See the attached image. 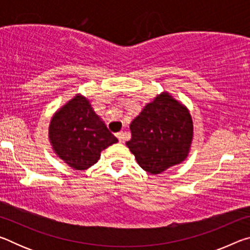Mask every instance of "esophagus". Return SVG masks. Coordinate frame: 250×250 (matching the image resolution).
<instances>
[{
	"label": "esophagus",
	"mask_w": 250,
	"mask_h": 250,
	"mask_svg": "<svg viewBox=\"0 0 250 250\" xmlns=\"http://www.w3.org/2000/svg\"><path fill=\"white\" fill-rule=\"evenodd\" d=\"M116 135H117V138L119 139L120 142H124V140H125V133L124 132H118Z\"/></svg>",
	"instance_id": "esophagus-1"
}]
</instances>
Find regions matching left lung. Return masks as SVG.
<instances>
[{
  "instance_id": "obj_1",
  "label": "left lung",
  "mask_w": 250,
  "mask_h": 250,
  "mask_svg": "<svg viewBox=\"0 0 250 250\" xmlns=\"http://www.w3.org/2000/svg\"><path fill=\"white\" fill-rule=\"evenodd\" d=\"M125 143L143 170L160 174L186 159L193 139L188 110L167 92L147 104L130 125Z\"/></svg>"
}]
</instances>
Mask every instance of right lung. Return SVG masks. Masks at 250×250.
<instances>
[{"label":"right lung","mask_w":250,"mask_h":250,"mask_svg":"<svg viewBox=\"0 0 250 250\" xmlns=\"http://www.w3.org/2000/svg\"><path fill=\"white\" fill-rule=\"evenodd\" d=\"M49 140L56 154L75 170L92 167L101 151L118 142L83 96H76L55 113Z\"/></svg>","instance_id":"1"}]
</instances>
